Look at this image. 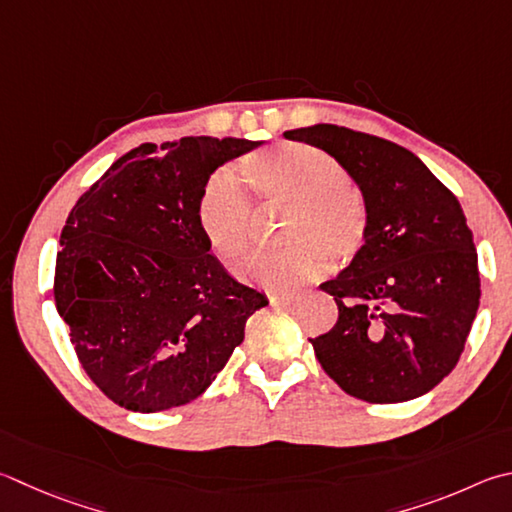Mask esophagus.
Segmentation results:
<instances>
[{
    "mask_svg": "<svg viewBox=\"0 0 512 512\" xmlns=\"http://www.w3.org/2000/svg\"><path fill=\"white\" fill-rule=\"evenodd\" d=\"M268 300H271V304H275V306H291L295 302V297L288 293H273V295H268Z\"/></svg>",
    "mask_w": 512,
    "mask_h": 512,
    "instance_id": "1",
    "label": "esophagus"
}]
</instances>
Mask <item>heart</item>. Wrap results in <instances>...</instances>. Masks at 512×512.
Returning a JSON list of instances; mask_svg holds the SVG:
<instances>
[{
    "label": "heart",
    "instance_id": "b5f03b06",
    "mask_svg": "<svg viewBox=\"0 0 512 512\" xmlns=\"http://www.w3.org/2000/svg\"><path fill=\"white\" fill-rule=\"evenodd\" d=\"M241 172L262 203L288 208L284 250L257 253L241 266L248 284L282 291L320 277L331 266H351L365 253L371 210L360 188L331 154L306 143H282L246 156ZM197 226L210 255L235 268L253 241V206L239 181L219 170L203 185Z\"/></svg>",
    "mask_w": 512,
    "mask_h": 512
}]
</instances>
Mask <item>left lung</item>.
<instances>
[{
    "label": "left lung",
    "mask_w": 512,
    "mask_h": 512,
    "mask_svg": "<svg viewBox=\"0 0 512 512\" xmlns=\"http://www.w3.org/2000/svg\"><path fill=\"white\" fill-rule=\"evenodd\" d=\"M329 152L371 210L365 253L320 288L338 322L309 338L329 378L367 403H403L450 374L481 297L477 250L461 203L418 156L338 125L288 129Z\"/></svg>",
    "instance_id": "obj_1"
}]
</instances>
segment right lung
Listing matches in <instances>:
<instances>
[{"instance_id": "obj_1", "label": "right lung", "mask_w": 512, "mask_h": 512, "mask_svg": "<svg viewBox=\"0 0 512 512\" xmlns=\"http://www.w3.org/2000/svg\"><path fill=\"white\" fill-rule=\"evenodd\" d=\"M246 138L143 143L71 208L53 297L82 369L109 401L161 412L210 387L266 297L230 277L203 241L197 203Z\"/></svg>"}]
</instances>
